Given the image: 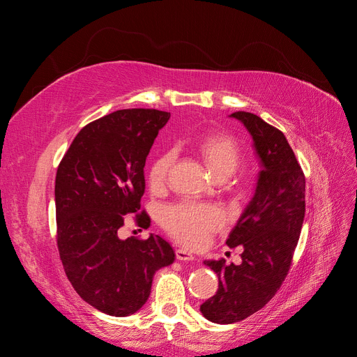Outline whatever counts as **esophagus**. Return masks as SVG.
I'll list each match as a JSON object with an SVG mask.
<instances>
[{
    "instance_id": "34e87169",
    "label": "esophagus",
    "mask_w": 357,
    "mask_h": 357,
    "mask_svg": "<svg viewBox=\"0 0 357 357\" xmlns=\"http://www.w3.org/2000/svg\"><path fill=\"white\" fill-rule=\"evenodd\" d=\"M176 257L178 259V261H183V262H190L195 259V256H193L189 250H185V248H177Z\"/></svg>"
}]
</instances>
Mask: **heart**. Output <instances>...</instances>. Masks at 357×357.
Masks as SVG:
<instances>
[{
    "label": "heart",
    "instance_id": "b5f03b06",
    "mask_svg": "<svg viewBox=\"0 0 357 357\" xmlns=\"http://www.w3.org/2000/svg\"><path fill=\"white\" fill-rule=\"evenodd\" d=\"M198 150L215 177H229L240 162V149L235 139L226 134L204 137L198 144ZM172 162L174 152L171 150L153 159L147 174L150 188L160 190L167 185ZM160 223L178 243L189 247H201L225 225V213L218 204L180 201L167 205L160 214Z\"/></svg>",
    "mask_w": 357,
    "mask_h": 357
}]
</instances>
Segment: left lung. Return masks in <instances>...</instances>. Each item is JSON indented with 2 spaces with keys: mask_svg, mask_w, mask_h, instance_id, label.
Wrapping results in <instances>:
<instances>
[{
  "mask_svg": "<svg viewBox=\"0 0 357 357\" xmlns=\"http://www.w3.org/2000/svg\"><path fill=\"white\" fill-rule=\"evenodd\" d=\"M252 134L261 158L255 197L226 244L243 245L241 265L207 261L219 277L215 295L201 305L205 319L229 325L266 305L289 273L305 215V176L284 134L248 112L231 114Z\"/></svg>",
  "mask_w": 357,
  "mask_h": 357,
  "instance_id": "left-lung-1",
  "label": "left lung"
}]
</instances>
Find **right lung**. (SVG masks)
I'll use <instances>...</instances> for the list:
<instances>
[{"label": "right lung", "mask_w": 357, "mask_h": 357, "mask_svg": "<svg viewBox=\"0 0 357 357\" xmlns=\"http://www.w3.org/2000/svg\"><path fill=\"white\" fill-rule=\"evenodd\" d=\"M169 113L117 110L86 125L59 162L55 181L56 244L70 283L83 301L109 316L142 308L153 274L174 262L162 236L121 240L126 214L147 229L142 210L146 158Z\"/></svg>", "instance_id": "obj_1"}]
</instances>
